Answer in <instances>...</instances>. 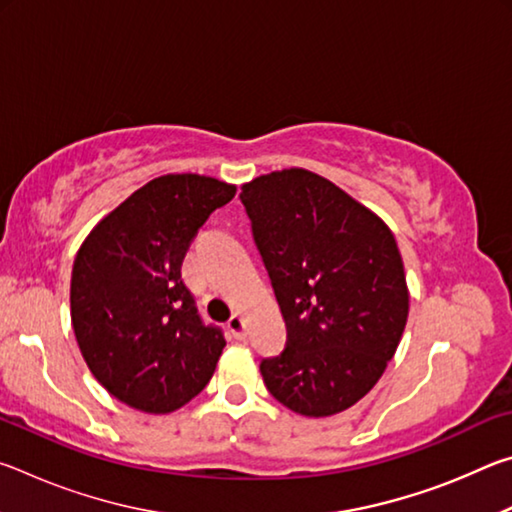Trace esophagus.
<instances>
[{"label": "esophagus", "instance_id": "1", "mask_svg": "<svg viewBox=\"0 0 512 512\" xmlns=\"http://www.w3.org/2000/svg\"><path fill=\"white\" fill-rule=\"evenodd\" d=\"M228 329H230V334L235 336V339H246V320H244V316H239V314L232 316L228 320Z\"/></svg>", "mask_w": 512, "mask_h": 512}]
</instances>
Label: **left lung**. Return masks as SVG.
Returning a JSON list of instances; mask_svg holds the SVG:
<instances>
[{"label": "left lung", "instance_id": "obj_1", "mask_svg": "<svg viewBox=\"0 0 512 512\" xmlns=\"http://www.w3.org/2000/svg\"><path fill=\"white\" fill-rule=\"evenodd\" d=\"M241 203L287 325V348L259 366L268 393L307 418L350 409L384 375L409 318L391 228L298 167L244 183Z\"/></svg>", "mask_w": 512, "mask_h": 512}]
</instances>
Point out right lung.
<instances>
[{
  "label": "right lung",
  "mask_w": 512,
  "mask_h": 512,
  "mask_svg": "<svg viewBox=\"0 0 512 512\" xmlns=\"http://www.w3.org/2000/svg\"><path fill=\"white\" fill-rule=\"evenodd\" d=\"M237 187L167 173L108 212L74 257L69 309L94 379L131 409L178 411L212 379L223 334L196 314L180 266L196 232Z\"/></svg>",
  "instance_id": "right-lung-1"
}]
</instances>
